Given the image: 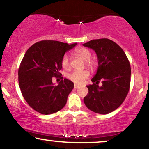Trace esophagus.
<instances>
[{
    "label": "esophagus",
    "mask_w": 149,
    "mask_h": 149,
    "mask_svg": "<svg viewBox=\"0 0 149 149\" xmlns=\"http://www.w3.org/2000/svg\"><path fill=\"white\" fill-rule=\"evenodd\" d=\"M79 86V85H78V84H74V88H77Z\"/></svg>",
    "instance_id": "34e87169"
}]
</instances>
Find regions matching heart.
Instances as JSON below:
<instances>
[{"mask_svg": "<svg viewBox=\"0 0 149 149\" xmlns=\"http://www.w3.org/2000/svg\"><path fill=\"white\" fill-rule=\"evenodd\" d=\"M74 53L77 56L85 61V65L91 69L97 67V62L95 58H91V52L84 47H79L75 49ZM61 65L64 69L68 70L70 67V58L67 54L63 55L61 59ZM89 77V72L87 70H74L68 74V79L74 83L81 84Z\"/></svg>", "mask_w": 149, "mask_h": 149, "instance_id": "1", "label": "heart"}]
</instances>
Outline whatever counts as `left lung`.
<instances>
[{
  "mask_svg": "<svg viewBox=\"0 0 149 149\" xmlns=\"http://www.w3.org/2000/svg\"><path fill=\"white\" fill-rule=\"evenodd\" d=\"M97 53L98 67L86 86L88 93L84 97L86 107L96 113L106 114L114 111L124 102L130 84V65L123 50L114 41L100 38L82 45ZM101 80L103 85L99 87Z\"/></svg>",
  "mask_w": 149,
  "mask_h": 149,
  "instance_id": "1",
  "label": "left lung"
}]
</instances>
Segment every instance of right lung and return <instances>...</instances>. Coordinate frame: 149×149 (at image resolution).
<instances>
[{
    "mask_svg": "<svg viewBox=\"0 0 149 149\" xmlns=\"http://www.w3.org/2000/svg\"><path fill=\"white\" fill-rule=\"evenodd\" d=\"M76 45L45 40L35 43L25 53L18 72L19 86L27 103L38 113L53 114L65 106L74 83L62 77L54 86L52 79L61 74L62 58Z\"/></svg>",
    "mask_w": 149,
    "mask_h": 149,
    "instance_id": "1",
    "label": "right lung"
}]
</instances>
